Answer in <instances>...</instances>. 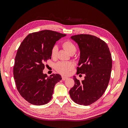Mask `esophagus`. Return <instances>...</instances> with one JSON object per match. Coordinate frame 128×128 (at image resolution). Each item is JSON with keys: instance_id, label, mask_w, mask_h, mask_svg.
<instances>
[{"instance_id": "34e87169", "label": "esophagus", "mask_w": 128, "mask_h": 128, "mask_svg": "<svg viewBox=\"0 0 128 128\" xmlns=\"http://www.w3.org/2000/svg\"><path fill=\"white\" fill-rule=\"evenodd\" d=\"M62 80H66V79H68V77H65V76H62Z\"/></svg>"}]
</instances>
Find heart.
Wrapping results in <instances>:
<instances>
[{
    "instance_id": "obj_1",
    "label": "heart",
    "mask_w": 128,
    "mask_h": 128,
    "mask_svg": "<svg viewBox=\"0 0 128 128\" xmlns=\"http://www.w3.org/2000/svg\"><path fill=\"white\" fill-rule=\"evenodd\" d=\"M62 46L63 48L70 54H73L76 51V48L75 44L70 40H65L62 43ZM58 52V48L54 46L51 52V57L55 58ZM74 64L72 62H59L55 65V68L60 74L63 75H68L70 72L73 69Z\"/></svg>"
}]
</instances>
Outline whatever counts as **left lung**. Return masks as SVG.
I'll return each mask as SVG.
<instances>
[{"instance_id": "left-lung-1", "label": "left lung", "mask_w": 128, "mask_h": 128, "mask_svg": "<svg viewBox=\"0 0 128 128\" xmlns=\"http://www.w3.org/2000/svg\"><path fill=\"white\" fill-rule=\"evenodd\" d=\"M80 51L76 74H85L80 82L74 76L75 85L70 92L72 99L76 104L88 106L100 98L106 90L111 76L112 58L107 43L90 34L71 36Z\"/></svg>"}]
</instances>
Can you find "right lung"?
I'll use <instances>...</instances> for the list:
<instances>
[{"label": "right lung", "instance_id": "right-lung-1", "mask_svg": "<svg viewBox=\"0 0 128 128\" xmlns=\"http://www.w3.org/2000/svg\"><path fill=\"white\" fill-rule=\"evenodd\" d=\"M65 36L49 30L33 32L20 45L13 74L18 91L29 103L40 106L51 100L54 86L62 77L58 74L49 77L44 74V63L51 58V50L56 41Z\"/></svg>", "mask_w": 128, "mask_h": 128}]
</instances>
